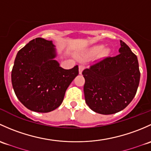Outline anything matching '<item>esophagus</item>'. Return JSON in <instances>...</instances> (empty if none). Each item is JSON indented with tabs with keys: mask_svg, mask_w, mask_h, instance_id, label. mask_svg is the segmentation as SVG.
Segmentation results:
<instances>
[{
	"mask_svg": "<svg viewBox=\"0 0 151 151\" xmlns=\"http://www.w3.org/2000/svg\"><path fill=\"white\" fill-rule=\"evenodd\" d=\"M85 67L83 66V65H80L78 68V71H79V74H81L82 72H83V70H84Z\"/></svg>",
	"mask_w": 151,
	"mask_h": 151,
	"instance_id": "1",
	"label": "esophagus"
}]
</instances>
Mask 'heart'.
<instances>
[{
	"label": "heart",
	"mask_w": 151,
	"mask_h": 151,
	"mask_svg": "<svg viewBox=\"0 0 151 151\" xmlns=\"http://www.w3.org/2000/svg\"><path fill=\"white\" fill-rule=\"evenodd\" d=\"M104 49V45H97V46H92L90 48L88 51L86 52V56H94L97 54H99L101 51L102 52L100 53V56L102 57H106V56L109 55L110 50L109 49Z\"/></svg>",
	"instance_id": "1"
}]
</instances>
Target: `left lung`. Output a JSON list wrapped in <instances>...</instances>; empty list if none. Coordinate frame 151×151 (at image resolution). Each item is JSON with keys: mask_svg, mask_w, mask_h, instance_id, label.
<instances>
[{"mask_svg": "<svg viewBox=\"0 0 151 151\" xmlns=\"http://www.w3.org/2000/svg\"><path fill=\"white\" fill-rule=\"evenodd\" d=\"M120 43L119 54L107 57L82 72L86 103L99 114L110 115L124 110L139 86L137 57L124 41Z\"/></svg>", "mask_w": 151, "mask_h": 151, "instance_id": "obj_1", "label": "left lung"}]
</instances>
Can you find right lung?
I'll use <instances>...</instances> for the list:
<instances>
[{
  "label": "right lung",
  "instance_id": "obj_1",
  "mask_svg": "<svg viewBox=\"0 0 151 151\" xmlns=\"http://www.w3.org/2000/svg\"><path fill=\"white\" fill-rule=\"evenodd\" d=\"M52 41L37 38L19 51L12 83L19 100L27 109L48 113L63 102L67 88L78 74V66L63 69Z\"/></svg>",
  "mask_w": 151,
  "mask_h": 151
}]
</instances>
